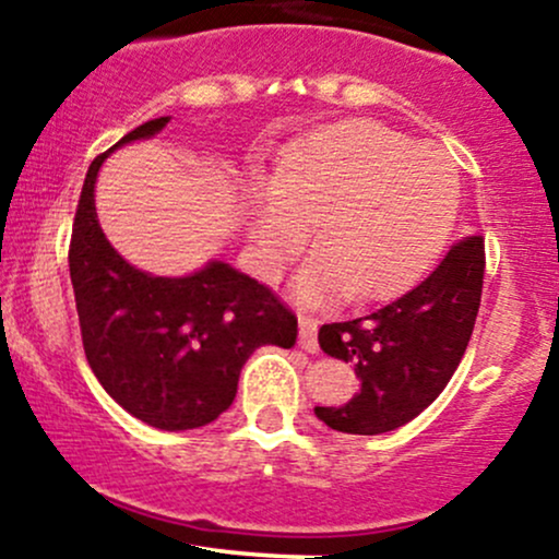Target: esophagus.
I'll use <instances>...</instances> for the list:
<instances>
[{
  "mask_svg": "<svg viewBox=\"0 0 559 559\" xmlns=\"http://www.w3.org/2000/svg\"><path fill=\"white\" fill-rule=\"evenodd\" d=\"M298 343L300 348L309 350V354H317L319 341H317V319L300 317L298 319Z\"/></svg>",
  "mask_w": 559,
  "mask_h": 559,
  "instance_id": "34e87169",
  "label": "esophagus"
}]
</instances>
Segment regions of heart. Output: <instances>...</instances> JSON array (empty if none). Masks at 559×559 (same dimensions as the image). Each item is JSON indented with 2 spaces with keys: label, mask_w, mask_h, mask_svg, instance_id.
I'll use <instances>...</instances> for the list:
<instances>
[{
  "label": "heart",
  "mask_w": 559,
  "mask_h": 559,
  "mask_svg": "<svg viewBox=\"0 0 559 559\" xmlns=\"http://www.w3.org/2000/svg\"><path fill=\"white\" fill-rule=\"evenodd\" d=\"M460 209V174L443 150L380 121L319 131L248 195L253 261L277 280L317 224V250L293 277L300 304L391 296L428 266Z\"/></svg>",
  "instance_id": "obj_1"
}]
</instances>
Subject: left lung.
I'll list each match as a JSON object with an SVG mask.
<instances>
[{"mask_svg": "<svg viewBox=\"0 0 559 559\" xmlns=\"http://www.w3.org/2000/svg\"><path fill=\"white\" fill-rule=\"evenodd\" d=\"M486 253L467 237L404 296L350 322L322 324L319 346L354 364L361 391L343 406H313L332 430L378 436L412 423L460 367L480 309Z\"/></svg>", "mask_w": 559, "mask_h": 559, "instance_id": "obj_1", "label": "left lung"}]
</instances>
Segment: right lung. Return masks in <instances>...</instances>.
Returning a JSON list of instances; mask_svg holds the SVG:
<instances>
[{"instance_id": "right-lung-1", "label": "right lung", "mask_w": 559, "mask_h": 559, "mask_svg": "<svg viewBox=\"0 0 559 559\" xmlns=\"http://www.w3.org/2000/svg\"><path fill=\"white\" fill-rule=\"evenodd\" d=\"M168 121L153 118L94 158L68 263L84 354L99 385L153 428L192 430L229 409L255 348L296 343L298 319L227 261L213 259L185 277H155L110 246L94 209L99 166L123 144L153 140Z\"/></svg>"}]
</instances>
